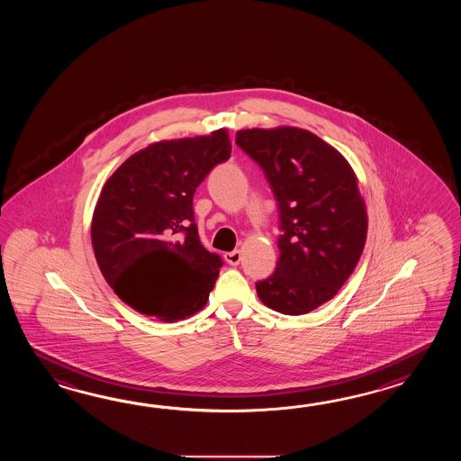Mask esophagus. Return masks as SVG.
Wrapping results in <instances>:
<instances>
[{
	"instance_id": "obj_1",
	"label": "esophagus",
	"mask_w": 461,
	"mask_h": 461,
	"mask_svg": "<svg viewBox=\"0 0 461 461\" xmlns=\"http://www.w3.org/2000/svg\"><path fill=\"white\" fill-rule=\"evenodd\" d=\"M224 258H226V262L229 265H239L240 264V260H242V254L239 252V250H232V252H227L224 254Z\"/></svg>"
}]
</instances>
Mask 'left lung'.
<instances>
[{
  "label": "left lung",
  "instance_id": "left-lung-1",
  "mask_svg": "<svg viewBox=\"0 0 461 461\" xmlns=\"http://www.w3.org/2000/svg\"><path fill=\"white\" fill-rule=\"evenodd\" d=\"M235 143L264 169L280 211V257L257 294L278 313H310L338 294L363 254L357 177L338 149L302 128L240 130Z\"/></svg>",
  "mask_w": 461,
  "mask_h": 461
}]
</instances>
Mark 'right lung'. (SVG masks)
<instances>
[{
  "instance_id": "obj_1",
  "label": "right lung",
  "mask_w": 461,
  "mask_h": 461,
  "mask_svg": "<svg viewBox=\"0 0 461 461\" xmlns=\"http://www.w3.org/2000/svg\"><path fill=\"white\" fill-rule=\"evenodd\" d=\"M230 149L226 128L158 141L128 158L102 187L94 254L107 284L140 313L173 323L207 303L222 258L201 244L193 196Z\"/></svg>"
}]
</instances>
